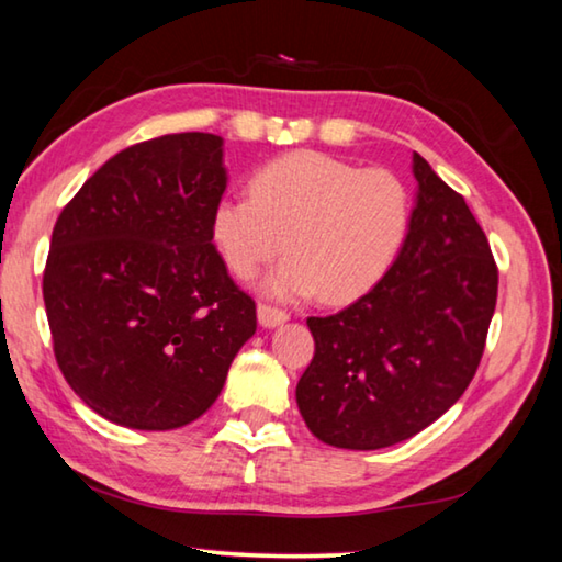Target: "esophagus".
I'll use <instances>...</instances> for the list:
<instances>
[{
  "mask_svg": "<svg viewBox=\"0 0 562 562\" xmlns=\"http://www.w3.org/2000/svg\"><path fill=\"white\" fill-rule=\"evenodd\" d=\"M288 317L290 315L284 313V310L267 305V302H260V305H257V319H260L262 327H278L282 323H288Z\"/></svg>",
  "mask_w": 562,
  "mask_h": 562,
  "instance_id": "34e87169",
  "label": "esophagus"
}]
</instances>
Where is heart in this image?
Instances as JSON below:
<instances>
[{
    "label": "heart",
    "mask_w": 562,
    "mask_h": 562,
    "mask_svg": "<svg viewBox=\"0 0 562 562\" xmlns=\"http://www.w3.org/2000/svg\"><path fill=\"white\" fill-rule=\"evenodd\" d=\"M413 198L393 169L358 167L325 153H292L257 169L249 194L222 198L212 245L239 280L288 247L265 290L274 297L350 302L385 278L403 249Z\"/></svg>",
    "instance_id": "b5f03b06"
}]
</instances>
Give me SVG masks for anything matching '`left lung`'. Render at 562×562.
I'll list each match as a JSON object with an SVG mask.
<instances>
[{
	"label": "left lung",
	"instance_id": "left-lung-1",
	"mask_svg": "<svg viewBox=\"0 0 562 562\" xmlns=\"http://www.w3.org/2000/svg\"><path fill=\"white\" fill-rule=\"evenodd\" d=\"M413 222L368 295L307 317L315 355L297 407L315 438L378 450L413 438L458 403L483 358L497 265L473 212L420 155Z\"/></svg>",
	"mask_w": 562,
	"mask_h": 562
}]
</instances>
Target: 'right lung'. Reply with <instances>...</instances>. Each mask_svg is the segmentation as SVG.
<instances>
[{"instance_id":"1","label":"right lung","mask_w":562,"mask_h":562,"mask_svg":"<svg viewBox=\"0 0 562 562\" xmlns=\"http://www.w3.org/2000/svg\"><path fill=\"white\" fill-rule=\"evenodd\" d=\"M227 187L222 137L132 145L59 212L42 295L69 387L110 423L172 430L215 403L257 329L210 220Z\"/></svg>"}]
</instances>
